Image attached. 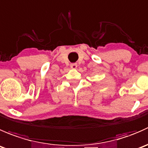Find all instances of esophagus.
<instances>
[{"instance_id":"obj_1","label":"esophagus","mask_w":148,"mask_h":148,"mask_svg":"<svg viewBox=\"0 0 148 148\" xmlns=\"http://www.w3.org/2000/svg\"><path fill=\"white\" fill-rule=\"evenodd\" d=\"M71 68L73 69H77V64H71Z\"/></svg>"}]
</instances>
